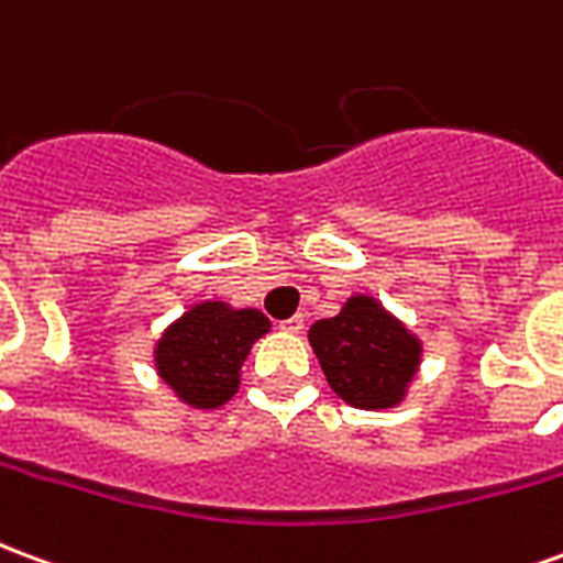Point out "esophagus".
Segmentation results:
<instances>
[{"label":"esophagus","instance_id":"obj_1","mask_svg":"<svg viewBox=\"0 0 563 563\" xmlns=\"http://www.w3.org/2000/svg\"><path fill=\"white\" fill-rule=\"evenodd\" d=\"M283 331H289V334H298V331L305 329V313H295L292 319H286V322H280Z\"/></svg>","mask_w":563,"mask_h":563}]
</instances>
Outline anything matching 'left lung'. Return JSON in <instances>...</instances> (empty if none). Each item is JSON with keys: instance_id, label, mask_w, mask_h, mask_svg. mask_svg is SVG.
<instances>
[{"instance_id": "1", "label": "left lung", "mask_w": 563, "mask_h": 563, "mask_svg": "<svg viewBox=\"0 0 563 563\" xmlns=\"http://www.w3.org/2000/svg\"><path fill=\"white\" fill-rule=\"evenodd\" d=\"M307 341L331 391L355 410L407 401L424 353L419 334L367 292H353L334 317L313 322Z\"/></svg>"}]
</instances>
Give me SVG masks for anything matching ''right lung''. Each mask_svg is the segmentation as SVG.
I'll list each match as a JSON object with an SVG mask.
<instances>
[{
    "instance_id": "1",
    "label": "right lung",
    "mask_w": 563,
    "mask_h": 563,
    "mask_svg": "<svg viewBox=\"0 0 563 563\" xmlns=\"http://www.w3.org/2000/svg\"><path fill=\"white\" fill-rule=\"evenodd\" d=\"M268 331V317L256 307L208 298L186 307L162 331L153 343V367L177 401L192 410H217L234 398L246 355Z\"/></svg>"
}]
</instances>
